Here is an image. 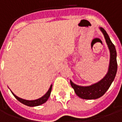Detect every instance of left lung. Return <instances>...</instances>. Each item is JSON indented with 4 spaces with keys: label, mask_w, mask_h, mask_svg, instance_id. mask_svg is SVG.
Returning a JSON list of instances; mask_svg holds the SVG:
<instances>
[{
    "label": "left lung",
    "mask_w": 122,
    "mask_h": 122,
    "mask_svg": "<svg viewBox=\"0 0 122 122\" xmlns=\"http://www.w3.org/2000/svg\"><path fill=\"white\" fill-rule=\"evenodd\" d=\"M99 29L104 35L108 48L110 51V63L108 70L107 74L102 80L89 86H80L74 84L71 80V85L74 89L76 94L84 99H96L102 97L110 87V85L114 80L117 72V54L115 46L110 40L106 30L102 27H100Z\"/></svg>",
    "instance_id": "left-lung-1"
}]
</instances>
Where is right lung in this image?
I'll return each instance as SVG.
<instances>
[{"instance_id": "add662e5", "label": "right lung", "mask_w": 122, "mask_h": 122, "mask_svg": "<svg viewBox=\"0 0 122 122\" xmlns=\"http://www.w3.org/2000/svg\"><path fill=\"white\" fill-rule=\"evenodd\" d=\"M51 89H52V85H51L50 87L49 88V90H48V91L47 92V93H46L44 96H42V97H40L39 99H38L32 100V101L23 99L21 98H20V97H18L17 96H16V95H15L12 92H12V93L13 94V95H14L20 102L23 103V105H27V106H29V107H36V106H39V105H42V104H44V102H46L48 101V98L50 96Z\"/></svg>"}]
</instances>
